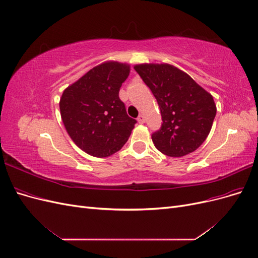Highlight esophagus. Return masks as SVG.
I'll use <instances>...</instances> for the list:
<instances>
[{
    "label": "esophagus",
    "mask_w": 258,
    "mask_h": 258,
    "mask_svg": "<svg viewBox=\"0 0 258 258\" xmlns=\"http://www.w3.org/2000/svg\"><path fill=\"white\" fill-rule=\"evenodd\" d=\"M138 121L140 122V123H144L145 122V117L141 114V115H139V117H138Z\"/></svg>",
    "instance_id": "obj_1"
}]
</instances>
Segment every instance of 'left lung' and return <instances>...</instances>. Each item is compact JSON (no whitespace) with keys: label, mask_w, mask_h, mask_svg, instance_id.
Here are the masks:
<instances>
[{"label":"left lung","mask_w":258,"mask_h":258,"mask_svg":"<svg viewBox=\"0 0 258 258\" xmlns=\"http://www.w3.org/2000/svg\"><path fill=\"white\" fill-rule=\"evenodd\" d=\"M135 70L160 108L161 128L152 135L156 148L170 157L196 151L208 138L216 115L212 95L174 66L142 63Z\"/></svg>","instance_id":"8db88e82"}]
</instances>
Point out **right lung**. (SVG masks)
<instances>
[{
	"mask_svg": "<svg viewBox=\"0 0 258 258\" xmlns=\"http://www.w3.org/2000/svg\"><path fill=\"white\" fill-rule=\"evenodd\" d=\"M130 64L103 62L67 87L60 98V114L66 130L81 150L104 158L128 141L136 119L128 116L119 99L121 84Z\"/></svg>",
	"mask_w": 258,
	"mask_h": 258,
	"instance_id": "add662e5",
	"label": "right lung"
}]
</instances>
